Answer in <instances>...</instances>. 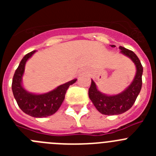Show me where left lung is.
<instances>
[{
	"label": "left lung",
	"mask_w": 156,
	"mask_h": 156,
	"mask_svg": "<svg viewBox=\"0 0 156 156\" xmlns=\"http://www.w3.org/2000/svg\"><path fill=\"white\" fill-rule=\"evenodd\" d=\"M115 48V45H111ZM120 53L129 58L136 66V74L133 81L123 91L118 94L108 95L99 91L91 80L88 95L98 111L104 115H119L131 108L134 104L142 86L143 67L137 56L132 51L119 46Z\"/></svg>",
	"instance_id": "1"
}]
</instances>
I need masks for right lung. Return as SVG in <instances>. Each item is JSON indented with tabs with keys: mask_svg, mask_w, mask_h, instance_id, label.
Masks as SVG:
<instances>
[{
	"mask_svg": "<svg viewBox=\"0 0 156 156\" xmlns=\"http://www.w3.org/2000/svg\"><path fill=\"white\" fill-rule=\"evenodd\" d=\"M35 52L36 51L30 52L22 59L14 74L12 88L16 102L23 112L30 116L43 118L50 116L58 110L64 101L67 89L77 80H72L44 94H34L27 91L23 86L25 66Z\"/></svg>",
	"mask_w": 156,
	"mask_h": 156,
	"instance_id": "right-lung-1",
	"label": "right lung"
}]
</instances>
